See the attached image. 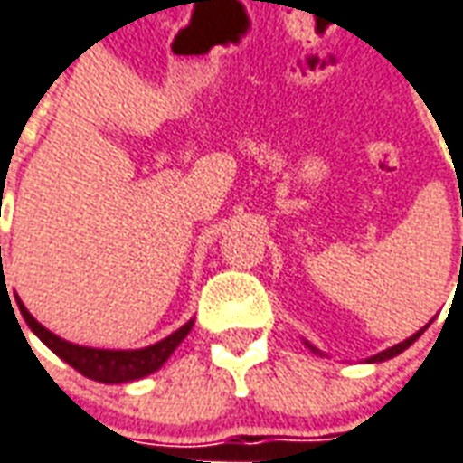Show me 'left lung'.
Segmentation results:
<instances>
[{"label":"left lung","mask_w":463,"mask_h":463,"mask_svg":"<svg viewBox=\"0 0 463 463\" xmlns=\"http://www.w3.org/2000/svg\"><path fill=\"white\" fill-rule=\"evenodd\" d=\"M426 328H429V326H423L421 331L413 333L411 338H406V341H401V344L391 345V348H386V351H381V354L371 355V358H368V364H378V361H389V358H393V355L403 354V351H406V348H409V345H411L413 341H416V338H419V335H421V333L426 331ZM306 345H310V344H306ZM310 348H313V345H310ZM313 351H316V348H313ZM316 354H318V351H316Z\"/></svg>","instance_id":"8db88e82"}]
</instances>
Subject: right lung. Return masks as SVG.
<instances>
[{
    "mask_svg": "<svg viewBox=\"0 0 463 463\" xmlns=\"http://www.w3.org/2000/svg\"><path fill=\"white\" fill-rule=\"evenodd\" d=\"M17 303L27 326L34 331V335L40 338L42 344L52 348L74 371H80L82 376L99 381V383H128V381L150 376L153 371H157L173 355V351L183 344V338L193 328V321H187L183 328H177L175 333H170L167 338L147 345V348H137V351H105V348H87V345L70 344V341H64L60 335H54L40 321H34V316L24 308L22 300H17Z\"/></svg>",
    "mask_w": 463,
    "mask_h": 463,
    "instance_id": "add662e5",
    "label": "right lung"
}]
</instances>
